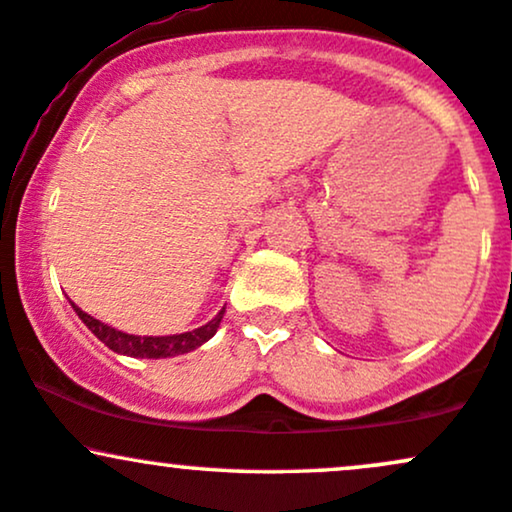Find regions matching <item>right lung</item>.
Segmentation results:
<instances>
[{
    "label": "right lung",
    "mask_w": 512,
    "mask_h": 512,
    "mask_svg": "<svg viewBox=\"0 0 512 512\" xmlns=\"http://www.w3.org/2000/svg\"><path fill=\"white\" fill-rule=\"evenodd\" d=\"M72 308L74 313L81 317V322H84L88 330L96 334L108 349H113L115 354L132 356V358H170V356L190 354V351H195L197 346H202L204 342H209V339L214 337L221 325V317L226 313V308H221L214 320H209L207 325L197 327V330L192 332L166 334V337H142V334H127V332L115 330V327L105 325V322L84 313L79 305L72 303Z\"/></svg>",
    "instance_id": "obj_1"
}]
</instances>
